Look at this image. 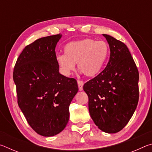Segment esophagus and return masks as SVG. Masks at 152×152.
<instances>
[{
    "mask_svg": "<svg viewBox=\"0 0 152 152\" xmlns=\"http://www.w3.org/2000/svg\"><path fill=\"white\" fill-rule=\"evenodd\" d=\"M83 82L81 80H78V88H79V91H82L83 90Z\"/></svg>",
    "mask_w": 152,
    "mask_h": 152,
    "instance_id": "34e87169",
    "label": "esophagus"
}]
</instances>
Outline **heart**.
<instances>
[{
    "label": "heart",
    "instance_id": "heart-1",
    "mask_svg": "<svg viewBox=\"0 0 152 152\" xmlns=\"http://www.w3.org/2000/svg\"><path fill=\"white\" fill-rule=\"evenodd\" d=\"M64 53L56 56V63L64 76H70L78 68L86 76L94 77L102 70L109 54V48L103 41L84 39L65 45Z\"/></svg>",
    "mask_w": 152,
    "mask_h": 152
}]
</instances>
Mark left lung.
I'll return each instance as SVG.
<instances>
[{"label":"left lung","mask_w":152,"mask_h":152,"mask_svg":"<svg viewBox=\"0 0 152 152\" xmlns=\"http://www.w3.org/2000/svg\"><path fill=\"white\" fill-rule=\"evenodd\" d=\"M110 48L107 65L83 86L92 119L102 132H120L133 116L139 101V72L127 46L102 34Z\"/></svg>","instance_id":"obj_1"}]
</instances>
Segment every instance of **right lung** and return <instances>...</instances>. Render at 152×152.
Segmentation results:
<instances>
[{
	"label": "right lung",
	"instance_id": "obj_1",
	"mask_svg": "<svg viewBox=\"0 0 152 152\" xmlns=\"http://www.w3.org/2000/svg\"><path fill=\"white\" fill-rule=\"evenodd\" d=\"M61 36L42 37L26 46L13 71L19 107L33 129L45 137L64 129L78 91L75 79L59 72L55 49Z\"/></svg>",
	"mask_w": 152,
	"mask_h": 152
}]
</instances>
